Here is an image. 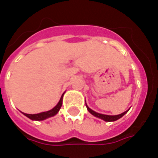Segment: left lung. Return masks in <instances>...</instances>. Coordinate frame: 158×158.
I'll return each mask as SVG.
<instances>
[{
	"instance_id": "8db88e82",
	"label": "left lung",
	"mask_w": 158,
	"mask_h": 158,
	"mask_svg": "<svg viewBox=\"0 0 158 158\" xmlns=\"http://www.w3.org/2000/svg\"><path fill=\"white\" fill-rule=\"evenodd\" d=\"M86 107H87L88 111H89V113H91L92 115L97 117V118H99L103 119V120H104V121H106V122H113V121H116V120L119 119L120 118H122V117L123 116V115H124L126 113H127V111H126V112H124V113H121V114H118V115L111 116V115H105V114H101V113H96L95 111H93V110L90 109L89 107H88V106H87V105H86Z\"/></svg>"
}]
</instances>
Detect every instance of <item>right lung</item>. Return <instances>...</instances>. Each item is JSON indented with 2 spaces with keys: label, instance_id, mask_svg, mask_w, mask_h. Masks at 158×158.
Returning a JSON list of instances; mask_svg holds the SVG:
<instances>
[{
  "label": "right lung",
  "instance_id": "obj_1",
  "mask_svg": "<svg viewBox=\"0 0 158 158\" xmlns=\"http://www.w3.org/2000/svg\"><path fill=\"white\" fill-rule=\"evenodd\" d=\"M62 104V96L61 97V99L59 101V102L57 103V105L53 107L52 110L50 111H47V112H44V113H37V114H27V113H23L26 117H28L29 118L32 119V120H37V121H40V120H44L45 118H48L50 117H52L56 115V113H58V111L61 108Z\"/></svg>",
  "mask_w": 158,
  "mask_h": 158
}]
</instances>
